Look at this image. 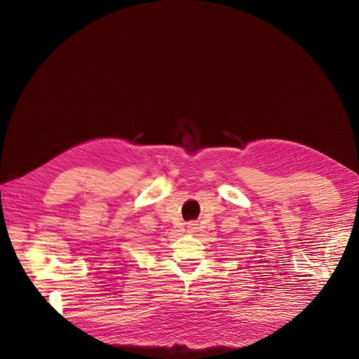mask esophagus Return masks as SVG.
<instances>
[{"instance_id":"obj_1","label":"esophagus","mask_w":359,"mask_h":359,"mask_svg":"<svg viewBox=\"0 0 359 359\" xmlns=\"http://www.w3.org/2000/svg\"><path fill=\"white\" fill-rule=\"evenodd\" d=\"M187 230H189L191 233H194L196 230V224H189V227H187Z\"/></svg>"}]
</instances>
